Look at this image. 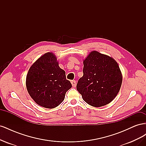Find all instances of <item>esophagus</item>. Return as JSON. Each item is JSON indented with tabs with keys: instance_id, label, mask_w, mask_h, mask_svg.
Segmentation results:
<instances>
[{
	"instance_id": "esophagus-1",
	"label": "esophagus",
	"mask_w": 146,
	"mask_h": 146,
	"mask_svg": "<svg viewBox=\"0 0 146 146\" xmlns=\"http://www.w3.org/2000/svg\"><path fill=\"white\" fill-rule=\"evenodd\" d=\"M71 84H72V86H73L74 88H75V87L76 86V82L75 81V80L71 81Z\"/></svg>"
}]
</instances>
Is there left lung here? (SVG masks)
<instances>
[{
    "label": "left lung",
    "instance_id": "obj_1",
    "mask_svg": "<svg viewBox=\"0 0 146 146\" xmlns=\"http://www.w3.org/2000/svg\"><path fill=\"white\" fill-rule=\"evenodd\" d=\"M83 76L77 90L83 100L100 107L111 102L120 90L122 75L116 61L98 51H92L83 60Z\"/></svg>",
    "mask_w": 146,
    "mask_h": 146
}]
</instances>
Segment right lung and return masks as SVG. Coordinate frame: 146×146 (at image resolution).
Masks as SVG:
<instances>
[{"mask_svg": "<svg viewBox=\"0 0 146 146\" xmlns=\"http://www.w3.org/2000/svg\"><path fill=\"white\" fill-rule=\"evenodd\" d=\"M26 87L38 105L52 109L62 103L72 85L66 80L65 71L60 68L55 55L47 52L30 66L26 77Z\"/></svg>", "mask_w": 146, "mask_h": 146, "instance_id": "add662e5", "label": "right lung"}]
</instances>
